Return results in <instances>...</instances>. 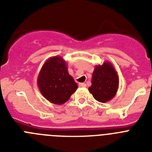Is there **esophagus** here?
<instances>
[{
	"label": "esophagus",
	"mask_w": 152,
	"mask_h": 152,
	"mask_svg": "<svg viewBox=\"0 0 152 152\" xmlns=\"http://www.w3.org/2000/svg\"><path fill=\"white\" fill-rule=\"evenodd\" d=\"M79 86L80 87H86V84L84 83H79Z\"/></svg>",
	"instance_id": "esophagus-1"
}]
</instances>
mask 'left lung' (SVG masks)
<instances>
[{
    "mask_svg": "<svg viewBox=\"0 0 152 152\" xmlns=\"http://www.w3.org/2000/svg\"><path fill=\"white\" fill-rule=\"evenodd\" d=\"M91 83L89 91L94 99L100 103H106L115 96L119 86V78L113 65L105 62L103 65L95 66Z\"/></svg>",
    "mask_w": 152,
    "mask_h": 152,
    "instance_id": "1",
    "label": "left lung"
}]
</instances>
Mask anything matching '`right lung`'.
Instances as JSON below:
<instances>
[{
    "label": "right lung",
    "instance_id": "add662e5",
    "mask_svg": "<svg viewBox=\"0 0 152 152\" xmlns=\"http://www.w3.org/2000/svg\"><path fill=\"white\" fill-rule=\"evenodd\" d=\"M67 69L63 58L54 56L45 62L39 72L37 80L39 89L52 104H63L78 88Z\"/></svg>",
    "mask_w": 152,
    "mask_h": 152
}]
</instances>
